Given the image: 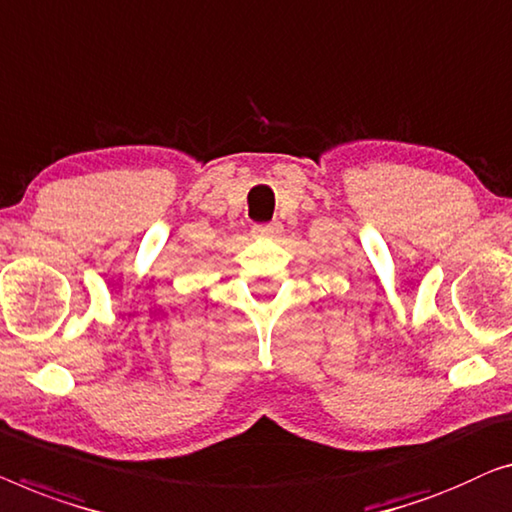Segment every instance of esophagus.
Returning <instances> with one entry per match:
<instances>
[{"label":"esophagus","mask_w":512,"mask_h":512,"mask_svg":"<svg viewBox=\"0 0 512 512\" xmlns=\"http://www.w3.org/2000/svg\"><path fill=\"white\" fill-rule=\"evenodd\" d=\"M283 234V225L280 222H269V225H255L253 236L255 239H276V236Z\"/></svg>","instance_id":"obj_1"}]
</instances>
